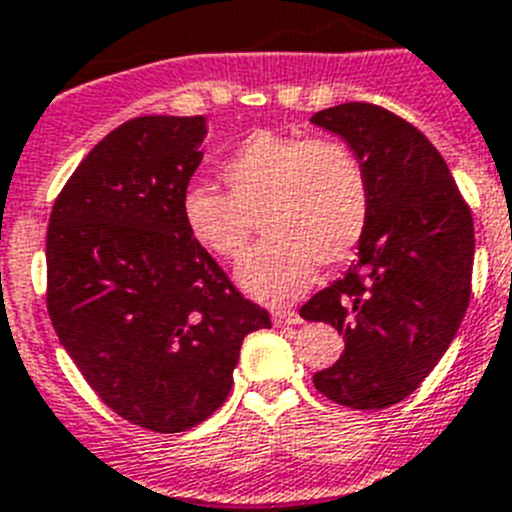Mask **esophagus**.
Listing matches in <instances>:
<instances>
[{
	"instance_id": "1",
	"label": "esophagus",
	"mask_w": 512,
	"mask_h": 512,
	"mask_svg": "<svg viewBox=\"0 0 512 512\" xmlns=\"http://www.w3.org/2000/svg\"><path fill=\"white\" fill-rule=\"evenodd\" d=\"M271 320H274V325H300L302 323L300 312H295V310H274L271 312Z\"/></svg>"
}]
</instances>
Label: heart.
Masks as SVG:
<instances>
[{
	"label": "heart",
	"mask_w": 512,
	"mask_h": 512,
	"mask_svg": "<svg viewBox=\"0 0 512 512\" xmlns=\"http://www.w3.org/2000/svg\"><path fill=\"white\" fill-rule=\"evenodd\" d=\"M223 176L230 192L187 184L184 228L215 259L238 261L264 215L271 238L238 271L256 300L300 295L318 264L338 266L354 256L372 220L369 169L343 140L253 133L225 158Z\"/></svg>",
	"instance_id": "heart-1"
}]
</instances>
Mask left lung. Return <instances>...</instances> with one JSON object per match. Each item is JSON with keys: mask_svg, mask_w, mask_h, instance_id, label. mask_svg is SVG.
<instances>
[{"mask_svg": "<svg viewBox=\"0 0 512 512\" xmlns=\"http://www.w3.org/2000/svg\"><path fill=\"white\" fill-rule=\"evenodd\" d=\"M312 122L341 135L372 179L359 259L300 307L346 338L341 359L312 382L343 408L384 410L418 390L467 312L472 210L436 146L395 112L346 102Z\"/></svg>", "mask_w": 512, "mask_h": 512, "instance_id": "1", "label": "left lung"}]
</instances>
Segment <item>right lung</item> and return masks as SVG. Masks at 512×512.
<instances>
[{
    "label": "right lung",
    "instance_id": "add662e5",
    "mask_svg": "<svg viewBox=\"0 0 512 512\" xmlns=\"http://www.w3.org/2000/svg\"><path fill=\"white\" fill-rule=\"evenodd\" d=\"M205 133L202 115L122 122L63 184L45 238L58 341L107 408L156 433L210 418L243 338L271 328L184 228Z\"/></svg>",
    "mask_w": 512,
    "mask_h": 512
}]
</instances>
